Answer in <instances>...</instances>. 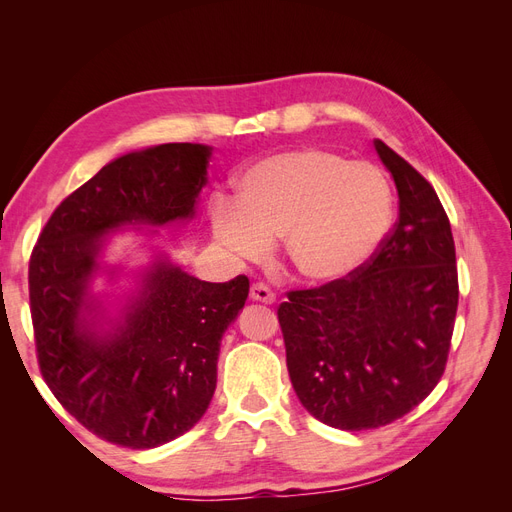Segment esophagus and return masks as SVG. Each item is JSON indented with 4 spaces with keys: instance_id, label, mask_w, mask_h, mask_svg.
I'll return each instance as SVG.
<instances>
[{
    "instance_id": "1",
    "label": "esophagus",
    "mask_w": 512,
    "mask_h": 512,
    "mask_svg": "<svg viewBox=\"0 0 512 512\" xmlns=\"http://www.w3.org/2000/svg\"><path fill=\"white\" fill-rule=\"evenodd\" d=\"M250 299L256 301V303H265V305H271L275 301V292L262 282H256L252 288H250Z\"/></svg>"
}]
</instances>
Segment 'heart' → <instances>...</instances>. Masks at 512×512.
<instances>
[{
	"label": "heart",
	"instance_id": "heart-1",
	"mask_svg": "<svg viewBox=\"0 0 512 512\" xmlns=\"http://www.w3.org/2000/svg\"><path fill=\"white\" fill-rule=\"evenodd\" d=\"M215 237L245 260H260L284 239L290 267L327 284L359 271L393 224V190L380 168L335 151L301 147L271 153L239 179L237 203L211 207Z\"/></svg>",
	"mask_w": 512,
	"mask_h": 512
}]
</instances>
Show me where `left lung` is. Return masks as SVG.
I'll list each match as a JSON object with an SVG mask.
<instances>
[{
    "label": "left lung",
    "mask_w": 512,
    "mask_h": 512,
    "mask_svg": "<svg viewBox=\"0 0 512 512\" xmlns=\"http://www.w3.org/2000/svg\"><path fill=\"white\" fill-rule=\"evenodd\" d=\"M395 179L399 218L344 280L286 292L277 307L303 408L346 431L408 414L440 382L459 303L451 222L431 183L374 141Z\"/></svg>",
    "instance_id": "1"
}]
</instances>
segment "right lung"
I'll use <instances>...</instances> for the list:
<instances>
[{
    "label": "right lung",
    "mask_w": 512,
    "mask_h": 512,
    "mask_svg": "<svg viewBox=\"0 0 512 512\" xmlns=\"http://www.w3.org/2000/svg\"><path fill=\"white\" fill-rule=\"evenodd\" d=\"M211 147L166 143L128 153L83 183L42 228L29 258V309L40 374L57 401L98 438L156 448L192 429L209 408L228 324L250 280L200 282L153 262L111 331L96 327L89 282L102 243L126 224L194 218Z\"/></svg>",
    "instance_id": "1"
}]
</instances>
